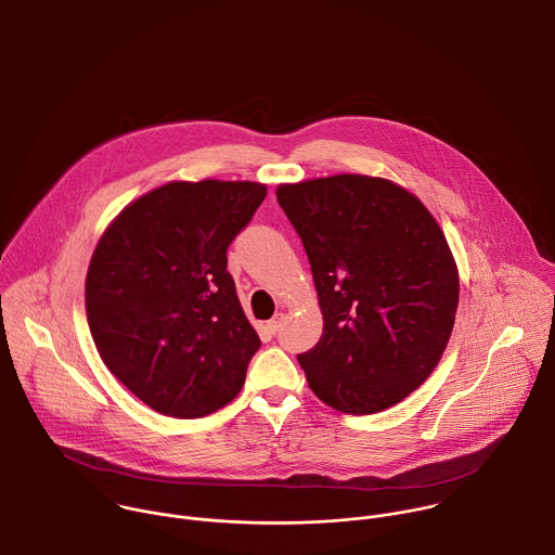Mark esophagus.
I'll use <instances>...</instances> for the list:
<instances>
[{"mask_svg": "<svg viewBox=\"0 0 555 555\" xmlns=\"http://www.w3.org/2000/svg\"><path fill=\"white\" fill-rule=\"evenodd\" d=\"M283 322H285V315H283V313L274 315V318L268 322V331H270V333H279L281 326H283Z\"/></svg>", "mask_w": 555, "mask_h": 555, "instance_id": "obj_1", "label": "esophagus"}]
</instances>
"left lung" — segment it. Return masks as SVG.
I'll list each match as a JSON object with an SVG mask.
<instances>
[{
	"label": "left lung",
	"mask_w": 555,
	"mask_h": 555,
	"mask_svg": "<svg viewBox=\"0 0 555 555\" xmlns=\"http://www.w3.org/2000/svg\"><path fill=\"white\" fill-rule=\"evenodd\" d=\"M276 198L324 315L320 341L298 354L309 387L350 415L402 402L437 367L459 309V270L437 220L404 188L365 175L279 185Z\"/></svg>",
	"instance_id": "obj_1"
}]
</instances>
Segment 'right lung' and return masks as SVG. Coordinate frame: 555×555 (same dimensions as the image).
<instances>
[{
  "instance_id": "add662e5",
  "label": "right lung",
  "mask_w": 555,
  "mask_h": 555,
  "mask_svg": "<svg viewBox=\"0 0 555 555\" xmlns=\"http://www.w3.org/2000/svg\"><path fill=\"white\" fill-rule=\"evenodd\" d=\"M266 185L172 181L120 211L86 276V315L107 370L146 406L194 420L229 404L261 341L227 248Z\"/></svg>"
}]
</instances>
